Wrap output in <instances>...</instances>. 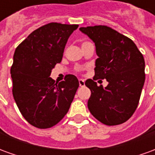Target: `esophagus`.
<instances>
[{"mask_svg":"<svg viewBox=\"0 0 155 155\" xmlns=\"http://www.w3.org/2000/svg\"><path fill=\"white\" fill-rule=\"evenodd\" d=\"M79 84H80V86H84V80H79Z\"/></svg>","mask_w":155,"mask_h":155,"instance_id":"1","label":"esophagus"}]
</instances>
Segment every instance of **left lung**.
<instances>
[{
  "instance_id": "obj_1",
  "label": "left lung",
  "mask_w": 155,
  "mask_h": 155,
  "mask_svg": "<svg viewBox=\"0 0 155 155\" xmlns=\"http://www.w3.org/2000/svg\"><path fill=\"white\" fill-rule=\"evenodd\" d=\"M93 41L98 58L93 79L106 78L108 84L98 87L91 79L85 85L91 91L88 108L106 125L125 122L136 110L143 89L144 59L132 40L105 25L80 28Z\"/></svg>"
}]
</instances>
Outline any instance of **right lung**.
I'll return each mask as SVG.
<instances>
[{
  "mask_svg": "<svg viewBox=\"0 0 155 155\" xmlns=\"http://www.w3.org/2000/svg\"><path fill=\"white\" fill-rule=\"evenodd\" d=\"M78 26L49 23L31 33L15 49L11 68L12 94L23 117L36 128L47 129L59 123L74 100L77 77L67 74L64 81L54 83L50 75Z\"/></svg>",
  "mask_w": 155,
  "mask_h": 155,
  "instance_id": "add662e5",
  "label": "right lung"
}]
</instances>
